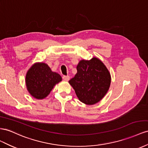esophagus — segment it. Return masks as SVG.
<instances>
[{
  "label": "esophagus",
  "instance_id": "esophagus-1",
  "mask_svg": "<svg viewBox=\"0 0 148 148\" xmlns=\"http://www.w3.org/2000/svg\"><path fill=\"white\" fill-rule=\"evenodd\" d=\"M63 79L65 81H69L70 79V77L69 76H63Z\"/></svg>",
  "mask_w": 148,
  "mask_h": 148
}]
</instances>
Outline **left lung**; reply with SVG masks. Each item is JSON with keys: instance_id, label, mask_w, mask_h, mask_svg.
I'll use <instances>...</instances> for the list:
<instances>
[{"instance_id": "obj_1", "label": "left lung", "mask_w": 148, "mask_h": 148, "mask_svg": "<svg viewBox=\"0 0 148 148\" xmlns=\"http://www.w3.org/2000/svg\"><path fill=\"white\" fill-rule=\"evenodd\" d=\"M77 73L69 81L79 100L87 105L98 103L108 91L111 75L105 64L97 57L82 60L77 66Z\"/></svg>"}]
</instances>
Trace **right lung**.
<instances>
[{"instance_id":"obj_1","label":"right lung","mask_w":148,"mask_h":148,"mask_svg":"<svg viewBox=\"0 0 148 148\" xmlns=\"http://www.w3.org/2000/svg\"><path fill=\"white\" fill-rule=\"evenodd\" d=\"M62 80L60 75L51 71L49 65L42 62L35 63L27 71L25 77L28 91L37 99L46 98L56 84Z\"/></svg>"}]
</instances>
